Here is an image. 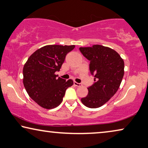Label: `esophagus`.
I'll list each match as a JSON object with an SVG mask.
<instances>
[{
	"instance_id": "obj_1",
	"label": "esophagus",
	"mask_w": 148,
	"mask_h": 148,
	"mask_svg": "<svg viewBox=\"0 0 148 148\" xmlns=\"http://www.w3.org/2000/svg\"><path fill=\"white\" fill-rule=\"evenodd\" d=\"M73 83H74V85H75V86H77V87H81V83H79L77 82H76V81H74Z\"/></svg>"
}]
</instances>
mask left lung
<instances>
[{"label": "left lung", "mask_w": 148, "mask_h": 148, "mask_svg": "<svg viewBox=\"0 0 148 148\" xmlns=\"http://www.w3.org/2000/svg\"><path fill=\"white\" fill-rule=\"evenodd\" d=\"M79 50L90 61V73L95 77L93 85L87 88V95L81 101L87 108H99L115 95L120 86L124 61L115 50L100 45L80 47Z\"/></svg>", "instance_id": "obj_1"}]
</instances>
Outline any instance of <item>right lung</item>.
<instances>
[{
	"label": "right lung",
	"instance_id": "obj_1",
	"mask_svg": "<svg viewBox=\"0 0 148 148\" xmlns=\"http://www.w3.org/2000/svg\"><path fill=\"white\" fill-rule=\"evenodd\" d=\"M75 45H49L35 51L23 67V84L28 95L38 106L51 110L61 103L73 81L57 78L67 54Z\"/></svg>",
	"mask_w": 148,
	"mask_h": 148
}]
</instances>
